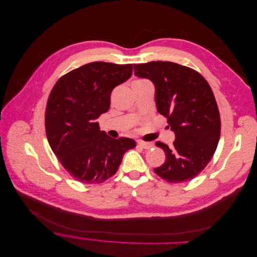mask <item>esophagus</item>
<instances>
[{"label":"esophagus","mask_w":257,"mask_h":257,"mask_svg":"<svg viewBox=\"0 0 257 257\" xmlns=\"http://www.w3.org/2000/svg\"><path fill=\"white\" fill-rule=\"evenodd\" d=\"M138 146H140L144 149H151L154 147V144L149 143V142H144V141H138Z\"/></svg>","instance_id":"1"}]
</instances>
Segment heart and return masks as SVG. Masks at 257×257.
Wrapping results in <instances>:
<instances>
[{"label":"heart","mask_w":257,"mask_h":257,"mask_svg":"<svg viewBox=\"0 0 257 257\" xmlns=\"http://www.w3.org/2000/svg\"><path fill=\"white\" fill-rule=\"evenodd\" d=\"M147 82L148 81L145 80V79H137V80H135L133 82V85H135V84H143V83H147Z\"/></svg>","instance_id":"1"}]
</instances>
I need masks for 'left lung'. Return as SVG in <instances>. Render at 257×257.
<instances>
[{"instance_id": "1", "label": "left lung", "mask_w": 257, "mask_h": 257, "mask_svg": "<svg viewBox=\"0 0 257 257\" xmlns=\"http://www.w3.org/2000/svg\"><path fill=\"white\" fill-rule=\"evenodd\" d=\"M135 75L155 86L157 110L175 134L172 147L157 142L165 163L154 169L162 179L180 183L198 175L211 161L220 134V112L214 93L199 73L171 62L134 65Z\"/></svg>"}]
</instances>
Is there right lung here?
<instances>
[{"label":"right lung","mask_w":257,"mask_h":257,"mask_svg":"<svg viewBox=\"0 0 257 257\" xmlns=\"http://www.w3.org/2000/svg\"><path fill=\"white\" fill-rule=\"evenodd\" d=\"M132 74V64L94 62L61 77L49 94L47 141L64 168L80 182H104L116 173L124 153L136 147L133 139L110 138L97 122L110 107L112 90Z\"/></svg>","instance_id":"obj_1"}]
</instances>
